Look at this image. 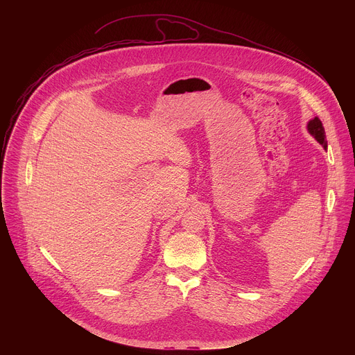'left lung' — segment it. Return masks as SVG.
I'll return each instance as SVG.
<instances>
[{
	"mask_svg": "<svg viewBox=\"0 0 355 355\" xmlns=\"http://www.w3.org/2000/svg\"><path fill=\"white\" fill-rule=\"evenodd\" d=\"M308 132L326 148L327 147V140H326V133H324V128L320 122L319 118H313L308 122Z\"/></svg>",
	"mask_w": 355,
	"mask_h": 355,
	"instance_id": "left-lung-1",
	"label": "left lung"
}]
</instances>
